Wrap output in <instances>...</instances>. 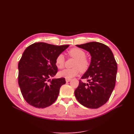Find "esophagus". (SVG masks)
<instances>
[{
    "label": "esophagus",
    "mask_w": 134,
    "mask_h": 134,
    "mask_svg": "<svg viewBox=\"0 0 134 134\" xmlns=\"http://www.w3.org/2000/svg\"><path fill=\"white\" fill-rule=\"evenodd\" d=\"M65 80H66V82H70V81L71 80V79H65Z\"/></svg>",
    "instance_id": "1"
}]
</instances>
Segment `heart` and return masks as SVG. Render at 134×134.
Wrapping results in <instances>:
<instances>
[{"label": "heart", "instance_id": "heart-1", "mask_svg": "<svg viewBox=\"0 0 134 134\" xmlns=\"http://www.w3.org/2000/svg\"><path fill=\"white\" fill-rule=\"evenodd\" d=\"M68 55L70 58L75 59L72 64L73 68L66 69L59 72V75L66 79H71L78 75L80 71H87L90 66V62L86 57V52L78 48H72L68 52ZM65 60L62 54H59L55 59V64L58 68L62 69L65 66Z\"/></svg>", "mask_w": 134, "mask_h": 134}]
</instances>
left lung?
Masks as SVG:
<instances>
[{"mask_svg": "<svg viewBox=\"0 0 134 134\" xmlns=\"http://www.w3.org/2000/svg\"><path fill=\"white\" fill-rule=\"evenodd\" d=\"M76 46L90 52L92 58L90 67L82 77L88 83L79 80L75 96L83 106L98 108L107 102L115 88L117 63L110 48L103 43L91 42Z\"/></svg>", "mask_w": 134, "mask_h": 134, "instance_id": "1", "label": "left lung"}]
</instances>
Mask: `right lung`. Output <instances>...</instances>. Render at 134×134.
<instances>
[{
    "label": "right lung",
    "instance_id": "1",
    "mask_svg": "<svg viewBox=\"0 0 134 134\" xmlns=\"http://www.w3.org/2000/svg\"><path fill=\"white\" fill-rule=\"evenodd\" d=\"M44 42L34 43L23 52L18 63V84L26 102L38 108H46L57 99L64 78L53 79L58 72L57 56L69 47Z\"/></svg>",
    "mask_w": 134,
    "mask_h": 134
}]
</instances>
